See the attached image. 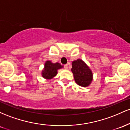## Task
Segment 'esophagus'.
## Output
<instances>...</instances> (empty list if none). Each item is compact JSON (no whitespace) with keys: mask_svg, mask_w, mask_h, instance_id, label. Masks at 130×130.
<instances>
[{"mask_svg":"<svg viewBox=\"0 0 130 130\" xmlns=\"http://www.w3.org/2000/svg\"><path fill=\"white\" fill-rule=\"evenodd\" d=\"M68 65L66 64V65H64V68H65V69H68Z\"/></svg>","mask_w":130,"mask_h":130,"instance_id":"obj_1","label":"esophagus"}]
</instances>
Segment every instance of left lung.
<instances>
[{"label": "left lung", "instance_id": "1", "mask_svg": "<svg viewBox=\"0 0 130 130\" xmlns=\"http://www.w3.org/2000/svg\"><path fill=\"white\" fill-rule=\"evenodd\" d=\"M71 71L73 74L75 82L79 86L87 87L90 84L93 79V74L84 61L80 59L73 61Z\"/></svg>", "mask_w": 130, "mask_h": 130}]
</instances>
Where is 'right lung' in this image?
<instances>
[{
    "mask_svg": "<svg viewBox=\"0 0 130 130\" xmlns=\"http://www.w3.org/2000/svg\"><path fill=\"white\" fill-rule=\"evenodd\" d=\"M62 67L59 63H52L51 61H46L44 64V70L42 71V76L44 78L50 79H52L57 73V70Z\"/></svg>",
    "mask_w": 130,
    "mask_h": 130,
    "instance_id": "obj_1",
    "label": "right lung"
}]
</instances>
